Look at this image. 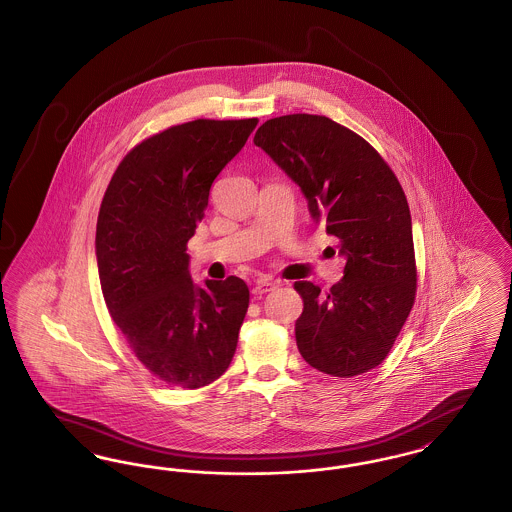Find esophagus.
Here are the masks:
<instances>
[{
	"instance_id": "obj_1",
	"label": "esophagus",
	"mask_w": 512,
	"mask_h": 512,
	"mask_svg": "<svg viewBox=\"0 0 512 512\" xmlns=\"http://www.w3.org/2000/svg\"><path fill=\"white\" fill-rule=\"evenodd\" d=\"M276 286H278V282H274V280H270V278H259V280L255 282V286H253V295L261 297V295H265V293L272 292Z\"/></svg>"
}]
</instances>
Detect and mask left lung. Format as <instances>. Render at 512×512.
I'll return each instance as SVG.
<instances>
[{
  "label": "left lung",
  "instance_id": "8db88e82",
  "mask_svg": "<svg viewBox=\"0 0 512 512\" xmlns=\"http://www.w3.org/2000/svg\"><path fill=\"white\" fill-rule=\"evenodd\" d=\"M253 144L299 184L311 215L347 259L330 292L311 282L293 284L303 299L295 322L301 357L340 378L376 368L416 297L411 213L397 176L365 138L322 115L270 119Z\"/></svg>",
  "mask_w": 512,
  "mask_h": 512
}]
</instances>
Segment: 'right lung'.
Wrapping results in <instances>:
<instances>
[{
    "instance_id": "add662e5",
    "label": "right lung",
    "mask_w": 512,
    "mask_h": 512,
    "mask_svg": "<svg viewBox=\"0 0 512 512\" xmlns=\"http://www.w3.org/2000/svg\"><path fill=\"white\" fill-rule=\"evenodd\" d=\"M257 119L197 121L161 130L122 157L99 207V282L109 315L147 370L197 390L230 365L249 290L238 276L197 288L188 240L209 190Z\"/></svg>"
}]
</instances>
